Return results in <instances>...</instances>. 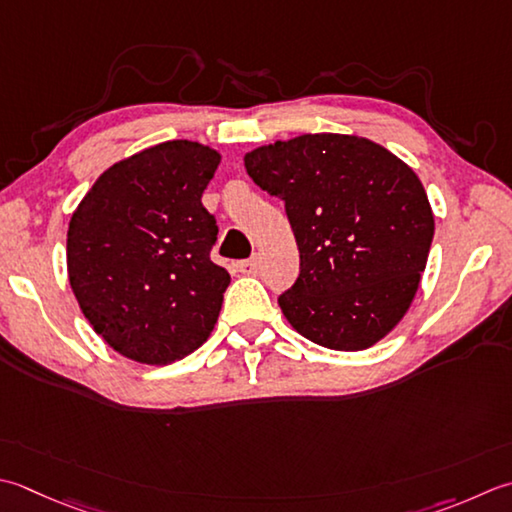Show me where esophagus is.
Segmentation results:
<instances>
[{"mask_svg": "<svg viewBox=\"0 0 512 512\" xmlns=\"http://www.w3.org/2000/svg\"><path fill=\"white\" fill-rule=\"evenodd\" d=\"M237 268H239V273H244V275H255L259 270V257L255 255L250 259H244V262L237 264Z\"/></svg>", "mask_w": 512, "mask_h": 512, "instance_id": "obj_1", "label": "esophagus"}]
</instances>
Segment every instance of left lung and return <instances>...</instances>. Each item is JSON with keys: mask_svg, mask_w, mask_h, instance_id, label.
I'll list each match as a JSON object with an SVG mask.
<instances>
[{"mask_svg": "<svg viewBox=\"0 0 512 512\" xmlns=\"http://www.w3.org/2000/svg\"><path fill=\"white\" fill-rule=\"evenodd\" d=\"M253 182L286 204L299 277L279 295L288 324L333 350H364L393 330L415 299L435 235L415 175L366 137L299 135L250 150Z\"/></svg>", "mask_w": 512, "mask_h": 512, "instance_id": "1", "label": "left lung"}]
</instances>
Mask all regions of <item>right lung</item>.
<instances>
[{
  "label": "right lung",
  "mask_w": 512,
  "mask_h": 512,
  "mask_svg": "<svg viewBox=\"0 0 512 512\" xmlns=\"http://www.w3.org/2000/svg\"><path fill=\"white\" fill-rule=\"evenodd\" d=\"M219 162L188 139L150 146L104 170L70 217V288L119 355L173 364L215 328L230 275L210 262L217 222L202 195Z\"/></svg>",
  "instance_id": "1"
}]
</instances>
